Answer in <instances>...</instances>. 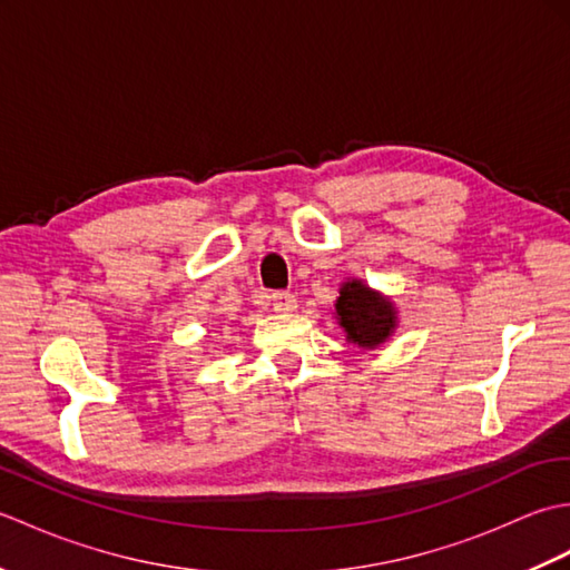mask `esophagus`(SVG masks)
Instances as JSON below:
<instances>
[{
	"label": "esophagus",
	"mask_w": 570,
	"mask_h": 570,
	"mask_svg": "<svg viewBox=\"0 0 570 570\" xmlns=\"http://www.w3.org/2000/svg\"><path fill=\"white\" fill-rule=\"evenodd\" d=\"M266 301H269V306L274 311H282V313H288L296 308V296L292 292H272L269 296H266Z\"/></svg>",
	"instance_id": "1"
}]
</instances>
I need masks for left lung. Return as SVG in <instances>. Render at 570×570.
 <instances>
[{
	"instance_id": "1",
	"label": "left lung",
	"mask_w": 570,
	"mask_h": 570,
	"mask_svg": "<svg viewBox=\"0 0 570 570\" xmlns=\"http://www.w3.org/2000/svg\"><path fill=\"white\" fill-rule=\"evenodd\" d=\"M337 321L353 343L380 345L394 328V308L362 282H347L335 304Z\"/></svg>"
}]
</instances>
